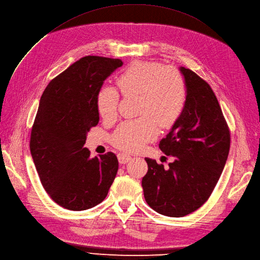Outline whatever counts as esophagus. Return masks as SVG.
<instances>
[{
  "instance_id": "34e87169",
  "label": "esophagus",
  "mask_w": 260,
  "mask_h": 260,
  "mask_svg": "<svg viewBox=\"0 0 260 260\" xmlns=\"http://www.w3.org/2000/svg\"><path fill=\"white\" fill-rule=\"evenodd\" d=\"M132 159V157L129 155H126V154H123V153H120L118 155V160L121 165H124V164H127L129 160Z\"/></svg>"
}]
</instances>
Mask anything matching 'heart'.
I'll list each match as a JSON object with an SVG mask.
<instances>
[{"label":"heart","instance_id":"b5f03b06","mask_svg":"<svg viewBox=\"0 0 260 260\" xmlns=\"http://www.w3.org/2000/svg\"><path fill=\"white\" fill-rule=\"evenodd\" d=\"M124 96L139 95L137 119L122 122L111 136L116 148L135 152L154 140L159 126L171 128L182 117L188 99L184 75L173 67L158 61L132 62L117 78ZM120 93L112 86L101 87L96 94V108L105 120L117 117Z\"/></svg>","mask_w":260,"mask_h":260}]
</instances>
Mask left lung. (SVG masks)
I'll use <instances>...</instances> for the list:
<instances>
[{"label": "left lung", "mask_w": 260, "mask_h": 260, "mask_svg": "<svg viewBox=\"0 0 260 260\" xmlns=\"http://www.w3.org/2000/svg\"><path fill=\"white\" fill-rule=\"evenodd\" d=\"M188 86L182 117L159 142V149L174 161L168 168L145 158L142 178L149 206L168 217H185L209 199L226 162L231 132L216 94L192 70L180 68Z\"/></svg>", "instance_id": "obj_1"}]
</instances>
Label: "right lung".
Returning <instances> with one entry per match:
<instances>
[{
    "label": "right lung",
    "mask_w": 260,
    "mask_h": 260,
    "mask_svg": "<svg viewBox=\"0 0 260 260\" xmlns=\"http://www.w3.org/2000/svg\"><path fill=\"white\" fill-rule=\"evenodd\" d=\"M121 59L85 56L50 82L41 95L29 149L40 182L66 209L86 210L102 202L118 172L117 156L90 158L87 133L99 123L96 94Z\"/></svg>",
    "instance_id": "obj_1"
}]
</instances>
